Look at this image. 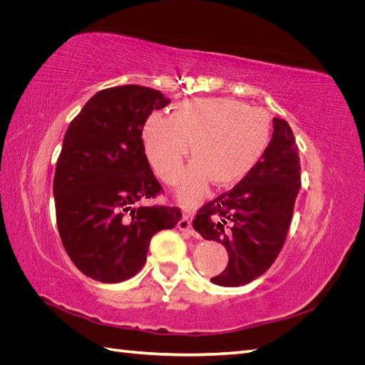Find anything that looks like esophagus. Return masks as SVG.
Masks as SVG:
<instances>
[{"mask_svg": "<svg viewBox=\"0 0 365 365\" xmlns=\"http://www.w3.org/2000/svg\"><path fill=\"white\" fill-rule=\"evenodd\" d=\"M178 228H180L181 231H184V233H187V235L196 236L195 230H193V227H192V219H190L189 216H182V217L178 220Z\"/></svg>", "mask_w": 365, "mask_h": 365, "instance_id": "34e87169", "label": "esophagus"}]
</instances>
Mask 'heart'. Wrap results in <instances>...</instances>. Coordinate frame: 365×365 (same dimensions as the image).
Segmentation results:
<instances>
[{"label": "heart", "mask_w": 365, "mask_h": 365, "mask_svg": "<svg viewBox=\"0 0 365 365\" xmlns=\"http://www.w3.org/2000/svg\"><path fill=\"white\" fill-rule=\"evenodd\" d=\"M271 138V123L262 109L227 97L190 98L176 103L170 115L153 111L141 126V143L160 178L175 184L185 157L195 160L178 187V201L197 205L208 182L231 187L256 168Z\"/></svg>", "instance_id": "heart-1"}]
</instances>
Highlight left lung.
Segmentation results:
<instances>
[{
  "mask_svg": "<svg viewBox=\"0 0 365 365\" xmlns=\"http://www.w3.org/2000/svg\"><path fill=\"white\" fill-rule=\"evenodd\" d=\"M267 152L256 168L230 192L200 208L193 228L228 252L219 286H242L267 271L284 244L294 204L302 187L298 148L288 121L274 118Z\"/></svg>",
  "mask_w": 365,
  "mask_h": 365,
  "instance_id": "obj_1",
  "label": "left lung"
}]
</instances>
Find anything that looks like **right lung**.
<instances>
[{
	"mask_svg": "<svg viewBox=\"0 0 365 365\" xmlns=\"http://www.w3.org/2000/svg\"><path fill=\"white\" fill-rule=\"evenodd\" d=\"M169 103L152 88H106L65 132L53 180L56 220L65 251L86 277L102 283L134 277L152 236L181 219L175 207L137 205L161 192L143 149V121Z\"/></svg>",
	"mask_w": 365,
	"mask_h": 365,
	"instance_id": "1",
	"label": "right lung"
}]
</instances>
